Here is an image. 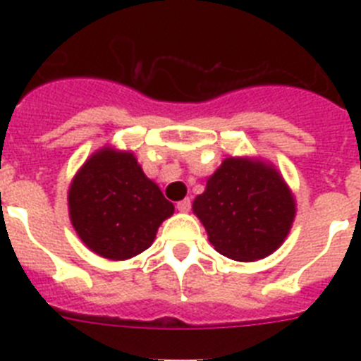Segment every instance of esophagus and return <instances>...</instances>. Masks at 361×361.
Wrapping results in <instances>:
<instances>
[{"label":"esophagus","instance_id":"obj_1","mask_svg":"<svg viewBox=\"0 0 361 361\" xmlns=\"http://www.w3.org/2000/svg\"><path fill=\"white\" fill-rule=\"evenodd\" d=\"M177 209L180 213H188L191 209V200L184 199V200H180V202H177Z\"/></svg>","mask_w":361,"mask_h":361}]
</instances>
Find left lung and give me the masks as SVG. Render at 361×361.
<instances>
[{
	"instance_id": "1",
	"label": "left lung",
	"mask_w": 361,
	"mask_h": 361,
	"mask_svg": "<svg viewBox=\"0 0 361 361\" xmlns=\"http://www.w3.org/2000/svg\"><path fill=\"white\" fill-rule=\"evenodd\" d=\"M208 238L220 255L253 262L282 245L296 206L282 175L264 161L229 157L193 200Z\"/></svg>"
}]
</instances>
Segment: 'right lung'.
Returning <instances> with one entry per match:
<instances>
[{"mask_svg": "<svg viewBox=\"0 0 361 361\" xmlns=\"http://www.w3.org/2000/svg\"><path fill=\"white\" fill-rule=\"evenodd\" d=\"M73 229L95 255L126 260L152 245L175 208L145 175L133 153L103 148L73 177L68 191Z\"/></svg>", "mask_w": 361, "mask_h": 361, "instance_id": "obj_1", "label": "right lung"}]
</instances>
